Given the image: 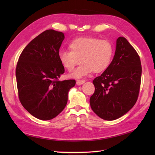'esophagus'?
<instances>
[{"instance_id": "obj_1", "label": "esophagus", "mask_w": 155, "mask_h": 155, "mask_svg": "<svg viewBox=\"0 0 155 155\" xmlns=\"http://www.w3.org/2000/svg\"><path fill=\"white\" fill-rule=\"evenodd\" d=\"M84 83H85V81H83V80H77V85H83Z\"/></svg>"}]
</instances>
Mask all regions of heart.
<instances>
[{"mask_svg": "<svg viewBox=\"0 0 155 155\" xmlns=\"http://www.w3.org/2000/svg\"><path fill=\"white\" fill-rule=\"evenodd\" d=\"M70 51H61L59 61L71 72L80 62L81 64L70 77L80 78L91 72H103L109 68L114 55V46L109 40L85 37L74 39L69 44Z\"/></svg>", "mask_w": 155, "mask_h": 155, "instance_id": "1", "label": "heart"}]
</instances>
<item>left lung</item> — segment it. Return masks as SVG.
I'll return each instance as SVG.
<instances>
[{
  "instance_id": "left-lung-1",
  "label": "left lung",
  "mask_w": 155,
  "mask_h": 155,
  "mask_svg": "<svg viewBox=\"0 0 155 155\" xmlns=\"http://www.w3.org/2000/svg\"><path fill=\"white\" fill-rule=\"evenodd\" d=\"M140 57L127 40L119 37L109 68L94 78L95 91L90 97L91 109L101 118L114 120L133 108L140 92Z\"/></svg>"
}]
</instances>
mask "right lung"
Wrapping results in <instances>:
<instances>
[{"mask_svg":"<svg viewBox=\"0 0 155 155\" xmlns=\"http://www.w3.org/2000/svg\"><path fill=\"white\" fill-rule=\"evenodd\" d=\"M64 34L44 31L23 50L18 59L16 77L18 96L24 108L36 118L49 120L65 107L68 94L75 80L59 81L65 72L58 54Z\"/></svg>","mask_w":155,"mask_h":155,"instance_id":"right-lung-1","label":"right lung"}]
</instances>
